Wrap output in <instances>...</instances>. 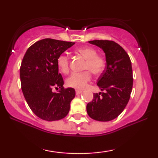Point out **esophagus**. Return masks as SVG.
Masks as SVG:
<instances>
[{
  "label": "esophagus",
  "instance_id": "1",
  "mask_svg": "<svg viewBox=\"0 0 158 158\" xmlns=\"http://www.w3.org/2000/svg\"><path fill=\"white\" fill-rule=\"evenodd\" d=\"M82 92H83V91H82V90H75V93H76L77 95L81 94Z\"/></svg>",
  "mask_w": 158,
  "mask_h": 158
}]
</instances>
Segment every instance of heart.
I'll list each match as a JSON object with an SVG mask.
<instances>
[{
  "label": "heart",
  "instance_id": "obj_1",
  "mask_svg": "<svg viewBox=\"0 0 158 158\" xmlns=\"http://www.w3.org/2000/svg\"><path fill=\"white\" fill-rule=\"evenodd\" d=\"M77 52L86 60L84 70H88L83 73H73L66 79V84L69 87L83 89L91 78L89 70L94 75H98L103 73L106 66L105 58L97 55V51L90 47H80ZM57 64L59 70L62 73H68L70 69V61L68 56L62 54L58 57Z\"/></svg>",
  "mask_w": 158,
  "mask_h": 158
}]
</instances>
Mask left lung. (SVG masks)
<instances>
[{"instance_id":"left-lung-1","label":"left lung","mask_w":158,"mask_h":158,"mask_svg":"<svg viewBox=\"0 0 158 158\" xmlns=\"http://www.w3.org/2000/svg\"><path fill=\"white\" fill-rule=\"evenodd\" d=\"M88 42L103 49L106 67L97 82L104 92L94 94V99L86 106L87 113L93 119L109 122L124 111L130 98L133 86L131 62L126 51L114 41Z\"/></svg>"}]
</instances>
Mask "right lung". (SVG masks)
<instances>
[{
	"label": "right lung",
	"mask_w": 158,
	"mask_h": 158,
	"mask_svg": "<svg viewBox=\"0 0 158 158\" xmlns=\"http://www.w3.org/2000/svg\"><path fill=\"white\" fill-rule=\"evenodd\" d=\"M74 44L44 39L27 49L21 62L20 79L23 94L31 111L43 120L62 119L70 111L75 91L73 88H64L57 60ZM54 87H59V91L52 92Z\"/></svg>",
	"instance_id": "add662e5"
}]
</instances>
